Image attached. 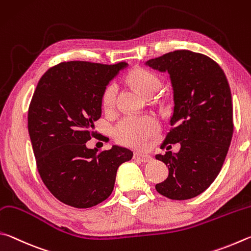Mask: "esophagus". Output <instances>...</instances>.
Wrapping results in <instances>:
<instances>
[{
    "label": "esophagus",
    "mask_w": 251,
    "mask_h": 251,
    "mask_svg": "<svg viewBox=\"0 0 251 251\" xmlns=\"http://www.w3.org/2000/svg\"><path fill=\"white\" fill-rule=\"evenodd\" d=\"M134 159L140 160L143 163H147V162H150L152 160V157L148 154H143V153H140V152H135L134 153Z\"/></svg>",
    "instance_id": "obj_1"
}]
</instances>
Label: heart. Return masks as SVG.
I'll return each mask as SVG.
<instances>
[{
	"label": "heart",
	"instance_id": "heart-1",
	"mask_svg": "<svg viewBox=\"0 0 251 251\" xmlns=\"http://www.w3.org/2000/svg\"><path fill=\"white\" fill-rule=\"evenodd\" d=\"M129 81L144 97L159 90L161 81L159 77L146 69H135L128 76ZM118 85L111 82L105 87L102 95L104 108L110 109L116 102ZM159 130V122L152 116H126L118 122L114 135L122 144L131 147H142Z\"/></svg>",
	"mask_w": 251,
	"mask_h": 251
}]
</instances>
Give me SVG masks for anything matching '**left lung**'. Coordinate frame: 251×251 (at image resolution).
I'll return each mask as SVG.
<instances>
[{
	"label": "left lung",
	"instance_id": "1",
	"mask_svg": "<svg viewBox=\"0 0 251 251\" xmlns=\"http://www.w3.org/2000/svg\"><path fill=\"white\" fill-rule=\"evenodd\" d=\"M146 65L170 75L173 128L163 143L181 144L177 153L155 155L169 168L168 178L155 188L171 200L193 199L217 177L231 142L232 102L226 75L212 58L185 50L168 52Z\"/></svg>",
	"mask_w": 251,
	"mask_h": 251
}]
</instances>
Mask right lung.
<instances>
[{
    "label": "right lung",
    "instance_id": "1",
    "mask_svg": "<svg viewBox=\"0 0 251 251\" xmlns=\"http://www.w3.org/2000/svg\"><path fill=\"white\" fill-rule=\"evenodd\" d=\"M128 64L67 61L39 79L28 108V133L38 173L57 200L88 208L107 200L118 168L133 152L113 146L98 152L86 142L94 137L108 83Z\"/></svg>",
    "mask_w": 251,
    "mask_h": 251
}]
</instances>
